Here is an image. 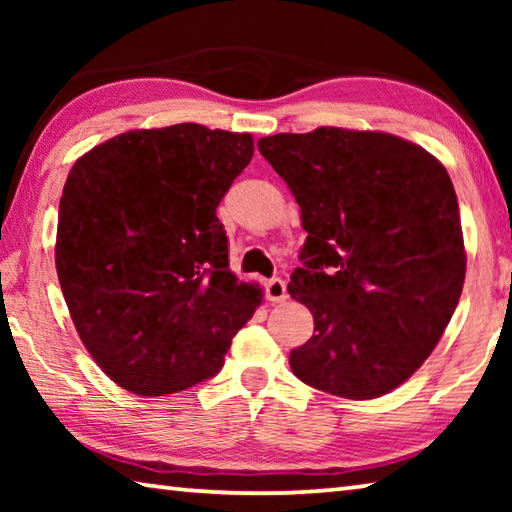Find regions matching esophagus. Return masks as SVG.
Segmentation results:
<instances>
[{
  "instance_id": "esophagus-1",
  "label": "esophagus",
  "mask_w": 512,
  "mask_h": 512,
  "mask_svg": "<svg viewBox=\"0 0 512 512\" xmlns=\"http://www.w3.org/2000/svg\"><path fill=\"white\" fill-rule=\"evenodd\" d=\"M264 291H266V298L271 300V302H284V300H287V284H284V280H280V277L266 280Z\"/></svg>"
}]
</instances>
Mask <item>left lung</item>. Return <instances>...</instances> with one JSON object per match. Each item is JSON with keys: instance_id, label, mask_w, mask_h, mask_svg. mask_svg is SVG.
<instances>
[{"instance_id": "8db88e82", "label": "left lung", "mask_w": 512, "mask_h": 512, "mask_svg": "<svg viewBox=\"0 0 512 512\" xmlns=\"http://www.w3.org/2000/svg\"><path fill=\"white\" fill-rule=\"evenodd\" d=\"M307 241L289 293L314 314L291 370L318 391L372 400L404 384L443 336L465 280L449 173L388 133L323 126L262 137Z\"/></svg>"}]
</instances>
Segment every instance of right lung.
<instances>
[{"label": "right lung", "mask_w": 512, "mask_h": 512, "mask_svg": "<svg viewBox=\"0 0 512 512\" xmlns=\"http://www.w3.org/2000/svg\"><path fill=\"white\" fill-rule=\"evenodd\" d=\"M248 133L176 124L85 153L60 198L56 271L81 341L126 391H185L223 368L262 291L230 273L216 216Z\"/></svg>", "instance_id": "right-lung-1"}]
</instances>
